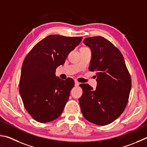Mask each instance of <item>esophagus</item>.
<instances>
[{
    "label": "esophagus",
    "mask_w": 147,
    "mask_h": 147,
    "mask_svg": "<svg viewBox=\"0 0 147 147\" xmlns=\"http://www.w3.org/2000/svg\"><path fill=\"white\" fill-rule=\"evenodd\" d=\"M79 84H80V83H79L78 81H75V86H79Z\"/></svg>",
    "instance_id": "esophagus-1"
}]
</instances>
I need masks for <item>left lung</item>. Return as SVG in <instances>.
Masks as SVG:
<instances>
[{
    "label": "left lung",
    "instance_id": "8db88e82",
    "mask_svg": "<svg viewBox=\"0 0 147 147\" xmlns=\"http://www.w3.org/2000/svg\"><path fill=\"white\" fill-rule=\"evenodd\" d=\"M90 48L89 70L96 71L97 86L81 84L83 95L79 99L82 114L88 121L100 126L109 125L119 117L128 101L131 78L122 53L102 37L86 38Z\"/></svg>",
    "mask_w": 147,
    "mask_h": 147
}]
</instances>
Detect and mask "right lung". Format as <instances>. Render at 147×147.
I'll return each instance as SVG.
<instances>
[{
    "mask_svg": "<svg viewBox=\"0 0 147 147\" xmlns=\"http://www.w3.org/2000/svg\"><path fill=\"white\" fill-rule=\"evenodd\" d=\"M82 38L50 35L35 45L24 59L19 93L26 110L37 121L50 122L63 112L74 81L62 80L56 77L55 70Z\"/></svg>",
    "mask_w": 147,
    "mask_h": 147,
    "instance_id": "right-lung-1",
    "label": "right lung"
}]
</instances>
